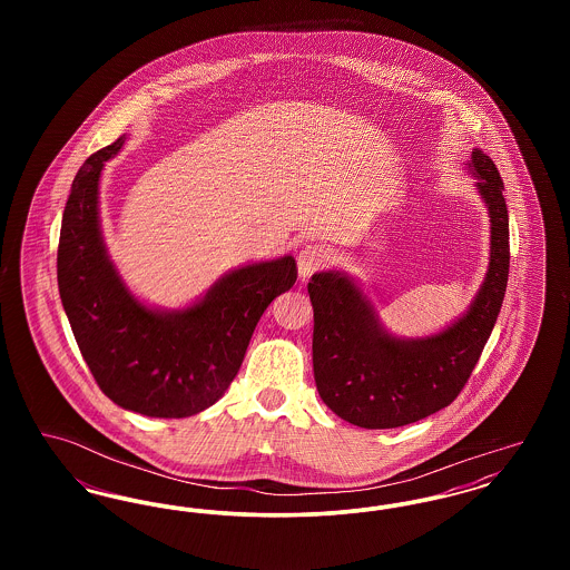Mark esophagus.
Masks as SVG:
<instances>
[{
  "label": "esophagus",
  "mask_w": 570,
  "mask_h": 570,
  "mask_svg": "<svg viewBox=\"0 0 570 570\" xmlns=\"http://www.w3.org/2000/svg\"><path fill=\"white\" fill-rule=\"evenodd\" d=\"M331 258L333 256H331V249L326 245H305L297 256L298 275L305 279V277L325 269L326 265L331 263Z\"/></svg>",
  "instance_id": "esophagus-1"
}]
</instances>
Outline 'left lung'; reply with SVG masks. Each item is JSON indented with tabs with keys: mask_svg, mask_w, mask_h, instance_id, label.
I'll list each match as a JSON object with an SVG mask.
<instances>
[{
	"mask_svg": "<svg viewBox=\"0 0 570 570\" xmlns=\"http://www.w3.org/2000/svg\"><path fill=\"white\" fill-rule=\"evenodd\" d=\"M472 168L491 217V256L479 295L455 325L425 340H395L342 273H316L307 284L316 386L326 406L353 425L393 430L449 406L488 344L509 282V212L493 160L474 149Z\"/></svg>",
	"mask_w": 570,
	"mask_h": 570,
	"instance_id": "left-lung-1",
	"label": "left lung"
}]
</instances>
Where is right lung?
I'll list each match as a JSON object with an SVG mask.
<instances>
[{
    "label": "right lung",
    "instance_id": "right-lung-1",
    "mask_svg": "<svg viewBox=\"0 0 570 570\" xmlns=\"http://www.w3.org/2000/svg\"><path fill=\"white\" fill-rule=\"evenodd\" d=\"M121 145L117 138L91 154L72 181L57 247L59 297L109 400L145 416L184 419L224 395L263 312L297 282V263L284 256L228 273L184 312L140 305L107 256L98 217L100 173Z\"/></svg>",
    "mask_w": 570,
    "mask_h": 570
}]
</instances>
